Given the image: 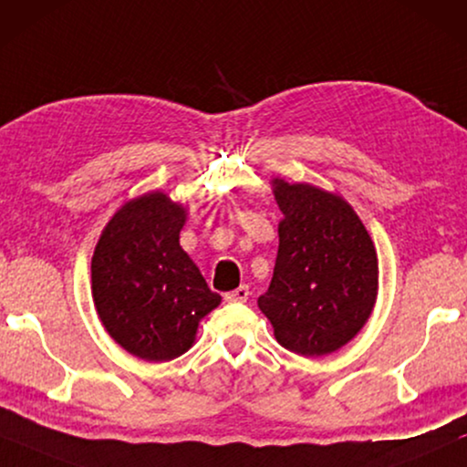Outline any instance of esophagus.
<instances>
[{
  "label": "esophagus",
  "instance_id": "esophagus-1",
  "mask_svg": "<svg viewBox=\"0 0 467 467\" xmlns=\"http://www.w3.org/2000/svg\"><path fill=\"white\" fill-rule=\"evenodd\" d=\"M224 298L228 302H245L249 298V287L247 285H239L233 292H226Z\"/></svg>",
  "mask_w": 467,
  "mask_h": 467
}]
</instances>
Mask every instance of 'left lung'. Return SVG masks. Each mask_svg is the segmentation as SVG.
I'll return each mask as SVG.
<instances>
[{
  "instance_id": "obj_1",
  "label": "left lung",
  "mask_w": 467,
  "mask_h": 467,
  "mask_svg": "<svg viewBox=\"0 0 467 467\" xmlns=\"http://www.w3.org/2000/svg\"><path fill=\"white\" fill-rule=\"evenodd\" d=\"M277 183L279 252L258 298L287 351L317 358L340 349L370 317L379 287L377 252L362 220L308 183Z\"/></svg>"
}]
</instances>
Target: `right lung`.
Listing matches in <instances>:
<instances>
[{
	"mask_svg": "<svg viewBox=\"0 0 467 467\" xmlns=\"http://www.w3.org/2000/svg\"><path fill=\"white\" fill-rule=\"evenodd\" d=\"M183 222L167 194H143L109 220L95 247L97 313L122 349L148 362L186 353L201 317L222 300L180 245Z\"/></svg>",
	"mask_w": 467,
	"mask_h": 467,
	"instance_id": "obj_1",
	"label": "right lung"
}]
</instances>
